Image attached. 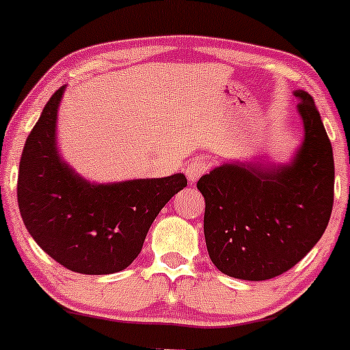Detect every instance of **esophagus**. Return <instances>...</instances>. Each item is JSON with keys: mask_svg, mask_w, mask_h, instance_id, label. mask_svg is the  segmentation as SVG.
<instances>
[{"mask_svg": "<svg viewBox=\"0 0 350 350\" xmlns=\"http://www.w3.org/2000/svg\"><path fill=\"white\" fill-rule=\"evenodd\" d=\"M185 172H186V178H188L189 183H196L198 179H200L201 176L206 172V162L200 157L193 159V161H189L188 164H186Z\"/></svg>", "mask_w": 350, "mask_h": 350, "instance_id": "obj_1", "label": "esophagus"}]
</instances>
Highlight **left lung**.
I'll list each match as a JSON object with an SVG mask.
<instances>
[{
	"instance_id": "left-lung-1",
	"label": "left lung",
	"mask_w": 350,
	"mask_h": 350,
	"mask_svg": "<svg viewBox=\"0 0 350 350\" xmlns=\"http://www.w3.org/2000/svg\"><path fill=\"white\" fill-rule=\"evenodd\" d=\"M301 146L289 162H225L201 176L204 241L230 278L266 281L291 269L322 239L334 204V152L315 101L295 91Z\"/></svg>"
}]
</instances>
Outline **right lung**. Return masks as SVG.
<instances>
[{
    "mask_svg": "<svg viewBox=\"0 0 350 350\" xmlns=\"http://www.w3.org/2000/svg\"><path fill=\"white\" fill-rule=\"evenodd\" d=\"M59 88L25 142L18 206L28 234L59 264L81 274L123 271L142 250L150 225L186 176L91 183L57 149Z\"/></svg>",
    "mask_w": 350,
    "mask_h": 350,
    "instance_id": "1",
    "label": "right lung"
}]
</instances>
